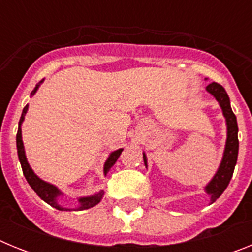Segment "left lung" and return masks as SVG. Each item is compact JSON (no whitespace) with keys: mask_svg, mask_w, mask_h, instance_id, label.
I'll return each instance as SVG.
<instances>
[{"mask_svg":"<svg viewBox=\"0 0 252 252\" xmlns=\"http://www.w3.org/2000/svg\"><path fill=\"white\" fill-rule=\"evenodd\" d=\"M206 91L215 97L216 101L221 107L227 128L226 144H224L221 162H220L212 179L209 180L203 188L206 194L209 197V204H212L213 202H216V199L221 197L232 178L236 162H237V155H239V137H237L239 127H237V120H236L235 113L232 112V108H231L230 97L223 87L212 82L206 87ZM142 158H144V164L148 168V157L145 153H142Z\"/></svg>","mask_w":252,"mask_h":252,"instance_id":"obj_1","label":"left lung"}]
</instances>
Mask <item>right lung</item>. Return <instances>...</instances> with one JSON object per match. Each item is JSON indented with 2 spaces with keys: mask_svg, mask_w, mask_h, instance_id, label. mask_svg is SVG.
Masks as SVG:
<instances>
[{
  "mask_svg": "<svg viewBox=\"0 0 252 252\" xmlns=\"http://www.w3.org/2000/svg\"><path fill=\"white\" fill-rule=\"evenodd\" d=\"M44 79L41 82L36 84L32 92H31V97L37 92L39 90L40 84L43 83ZM29 110V104H26L25 108L22 110L21 113V119L19 121V130H17V135H16V146H17V155H19V160L20 164H21L22 171H24V175H25L26 180H28V183L30 184V187L34 189V192L39 195L44 202H46L48 204H50L51 207H54V208L59 209V211H83V209H88L92 208V207L97 206L99 202L102 201V198L104 195V190H99V192L94 193V194L91 195H84V197H77V202L78 206L74 207V208H68V207H64L59 203V198L63 197L64 193L58 188L57 186L54 184L49 183L46 180H43L40 177H37L35 174V171L32 170V168L30 166L28 161V158H26V153H25V146H24V141H22V122L25 120V116L28 113ZM122 150L124 149H117V150L112 151L110 153L107 160L104 161L103 165V175L106 177L108 174V171L110 169L115 165V162L117 161V159L121 155Z\"/></svg>",
  "mask_w": 252,
  "mask_h": 252,
  "instance_id": "obj_1",
  "label": "right lung"
}]
</instances>
